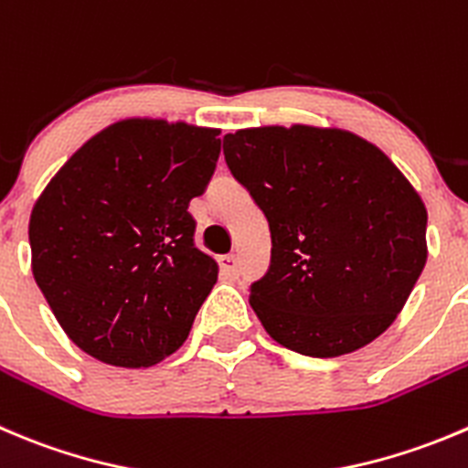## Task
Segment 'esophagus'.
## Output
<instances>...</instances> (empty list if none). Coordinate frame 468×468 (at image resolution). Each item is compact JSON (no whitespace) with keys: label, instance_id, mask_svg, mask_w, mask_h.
<instances>
[{"label":"esophagus","instance_id":"obj_1","mask_svg":"<svg viewBox=\"0 0 468 468\" xmlns=\"http://www.w3.org/2000/svg\"><path fill=\"white\" fill-rule=\"evenodd\" d=\"M219 267H221V274L226 279H235L239 274V267H238V256L235 253H224L219 256Z\"/></svg>","mask_w":468,"mask_h":468}]
</instances>
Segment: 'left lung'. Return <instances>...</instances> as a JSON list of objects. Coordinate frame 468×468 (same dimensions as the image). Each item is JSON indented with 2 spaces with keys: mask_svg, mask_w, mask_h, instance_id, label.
<instances>
[{
  "mask_svg": "<svg viewBox=\"0 0 468 468\" xmlns=\"http://www.w3.org/2000/svg\"><path fill=\"white\" fill-rule=\"evenodd\" d=\"M224 157L270 224V267L249 288L267 334L317 359L384 334L428 258V212L398 166L356 134L306 125L226 134Z\"/></svg>",
  "mask_w": 468,
  "mask_h": 468,
  "instance_id": "1",
  "label": "left lung"
}]
</instances>
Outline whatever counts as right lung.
Listing matches in <instances>:
<instances>
[{
    "label": "right lung",
    "mask_w": 468,
    "mask_h": 468,
    "mask_svg": "<svg viewBox=\"0 0 468 468\" xmlns=\"http://www.w3.org/2000/svg\"><path fill=\"white\" fill-rule=\"evenodd\" d=\"M219 130L121 121L84 144L36 201L31 270L68 338L121 368L180 347L217 283L189 201L210 185Z\"/></svg>",
    "instance_id": "add662e5"
}]
</instances>
